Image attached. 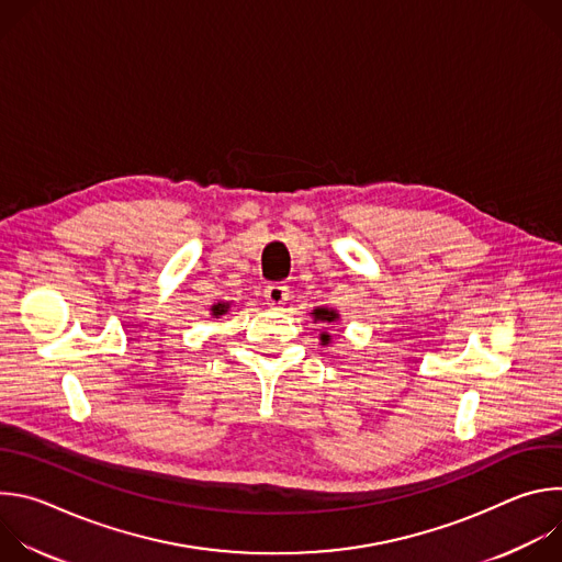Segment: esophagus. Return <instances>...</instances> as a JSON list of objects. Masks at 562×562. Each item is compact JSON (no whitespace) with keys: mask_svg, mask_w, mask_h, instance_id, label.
<instances>
[{"mask_svg":"<svg viewBox=\"0 0 562 562\" xmlns=\"http://www.w3.org/2000/svg\"><path fill=\"white\" fill-rule=\"evenodd\" d=\"M286 297H289V289L284 284H269L265 289V300L269 306H280L286 302Z\"/></svg>","mask_w":562,"mask_h":562,"instance_id":"1","label":"esophagus"}]
</instances>
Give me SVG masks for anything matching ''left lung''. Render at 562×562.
Segmentation results:
<instances>
[{
    "label": "left lung",
    "mask_w": 562,
    "mask_h": 562,
    "mask_svg": "<svg viewBox=\"0 0 562 562\" xmlns=\"http://www.w3.org/2000/svg\"><path fill=\"white\" fill-rule=\"evenodd\" d=\"M311 317H313V323H323V325H336V323H340V313H338L336 308H327V306H315V308L311 311ZM331 342H334L331 334H327V331L319 334V345L329 347Z\"/></svg>",
    "instance_id": "8db88e82"
}]
</instances>
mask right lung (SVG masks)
I'll list each match as a JSON object with an SVG mask.
<instances>
[{"label": "right lung", "mask_w": 562, "mask_h": 562, "mask_svg": "<svg viewBox=\"0 0 562 562\" xmlns=\"http://www.w3.org/2000/svg\"><path fill=\"white\" fill-rule=\"evenodd\" d=\"M228 308H231V302H217V304H213L209 311H211L213 317H220V315H224Z\"/></svg>", "instance_id": "obj_1"}]
</instances>
